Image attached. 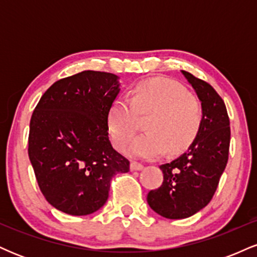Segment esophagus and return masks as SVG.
I'll return each instance as SVG.
<instances>
[{
  "label": "esophagus",
  "mask_w": 257,
  "mask_h": 257,
  "mask_svg": "<svg viewBox=\"0 0 257 257\" xmlns=\"http://www.w3.org/2000/svg\"><path fill=\"white\" fill-rule=\"evenodd\" d=\"M144 168L143 164L138 163V162H132L131 163V170L132 172H134V170H141Z\"/></svg>",
  "instance_id": "esophagus-1"
}]
</instances>
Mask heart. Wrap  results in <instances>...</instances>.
<instances>
[{
  "instance_id": "b5f03b06",
  "label": "heart",
  "mask_w": 257,
  "mask_h": 257,
  "mask_svg": "<svg viewBox=\"0 0 257 257\" xmlns=\"http://www.w3.org/2000/svg\"><path fill=\"white\" fill-rule=\"evenodd\" d=\"M146 133L132 141L131 156L157 158L164 152L186 149L199 131L202 107L181 84L172 79L153 78L135 85L131 98L120 96L108 111V128L114 144L125 150L137 132L138 114L146 116Z\"/></svg>"
}]
</instances>
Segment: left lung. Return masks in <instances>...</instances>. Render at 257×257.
I'll return each mask as SVG.
<instances>
[{
    "instance_id": "8db88e82",
    "label": "left lung",
    "mask_w": 257,
    "mask_h": 257,
    "mask_svg": "<svg viewBox=\"0 0 257 257\" xmlns=\"http://www.w3.org/2000/svg\"><path fill=\"white\" fill-rule=\"evenodd\" d=\"M202 106V123L187 151L162 164L163 184L150 191L147 203L167 219H186L198 213L213 198L228 161V114L223 100L210 84L181 71Z\"/></svg>"
}]
</instances>
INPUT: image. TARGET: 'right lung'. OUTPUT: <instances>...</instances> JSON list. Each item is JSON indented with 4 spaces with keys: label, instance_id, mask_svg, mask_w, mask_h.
<instances>
[{
    "label": "right lung",
    "instance_id": "obj_1",
    "mask_svg": "<svg viewBox=\"0 0 257 257\" xmlns=\"http://www.w3.org/2000/svg\"><path fill=\"white\" fill-rule=\"evenodd\" d=\"M118 79L90 70L59 79L32 113L29 158L44 198L65 214L95 213L108 198L111 179L129 172L108 139Z\"/></svg>",
    "mask_w": 257,
    "mask_h": 257
}]
</instances>
